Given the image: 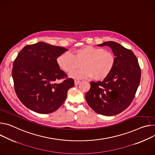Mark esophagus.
<instances>
[{
	"label": "esophagus",
	"mask_w": 155,
	"mask_h": 155,
	"mask_svg": "<svg viewBox=\"0 0 155 155\" xmlns=\"http://www.w3.org/2000/svg\"><path fill=\"white\" fill-rule=\"evenodd\" d=\"M80 80H75V85H78V84L80 83Z\"/></svg>",
	"instance_id": "1"
}]
</instances>
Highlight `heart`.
<instances>
[{
	"mask_svg": "<svg viewBox=\"0 0 155 155\" xmlns=\"http://www.w3.org/2000/svg\"><path fill=\"white\" fill-rule=\"evenodd\" d=\"M58 66L66 73H71L82 64L83 68L70 74L74 78H88L103 80L112 72L116 57L110 51L92 46H84L75 49L73 54L64 52L57 59Z\"/></svg>",
	"mask_w": 155,
	"mask_h": 155,
	"instance_id": "b5f03b06",
	"label": "heart"
}]
</instances>
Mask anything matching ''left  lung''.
Listing matches in <instances>:
<instances>
[{
  "instance_id": "obj_1",
  "label": "left lung",
  "mask_w": 155,
  "mask_h": 155,
  "mask_svg": "<svg viewBox=\"0 0 155 155\" xmlns=\"http://www.w3.org/2000/svg\"><path fill=\"white\" fill-rule=\"evenodd\" d=\"M111 48L116 64L111 74L103 81H91L85 99L97 114L111 116L127 108L134 99L141 78L138 59L134 52L114 41L98 45Z\"/></svg>"
}]
</instances>
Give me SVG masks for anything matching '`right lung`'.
Returning <instances> with one entry per match:
<instances>
[{
  "mask_svg": "<svg viewBox=\"0 0 155 155\" xmlns=\"http://www.w3.org/2000/svg\"><path fill=\"white\" fill-rule=\"evenodd\" d=\"M67 49L43 42L25 46L13 64L14 88L26 107L39 114H49L64 103L73 78L58 66L57 59ZM63 79L60 84L56 81Z\"/></svg>",
  "mask_w": 155,
  "mask_h": 155,
  "instance_id": "1",
  "label": "right lung"
}]
</instances>
